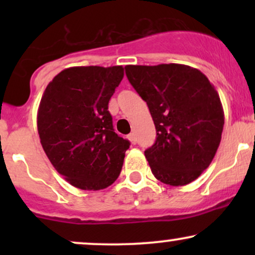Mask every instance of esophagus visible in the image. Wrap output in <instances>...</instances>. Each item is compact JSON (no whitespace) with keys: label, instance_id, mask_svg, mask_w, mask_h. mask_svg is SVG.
Returning <instances> with one entry per match:
<instances>
[{"label":"esophagus","instance_id":"esophagus-1","mask_svg":"<svg viewBox=\"0 0 255 255\" xmlns=\"http://www.w3.org/2000/svg\"><path fill=\"white\" fill-rule=\"evenodd\" d=\"M128 140H129V141L131 142V144H136V136H135V134L134 133H130V134H128Z\"/></svg>","mask_w":255,"mask_h":255}]
</instances>
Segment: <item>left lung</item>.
Segmentation results:
<instances>
[{
	"label": "left lung",
	"mask_w": 255,
	"mask_h": 255,
	"mask_svg": "<svg viewBox=\"0 0 255 255\" xmlns=\"http://www.w3.org/2000/svg\"><path fill=\"white\" fill-rule=\"evenodd\" d=\"M156 127L145 151L152 174L170 186L191 183L211 164L222 139L224 111L215 86L186 64L126 66Z\"/></svg>",
	"instance_id": "left-lung-1"
}]
</instances>
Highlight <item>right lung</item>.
I'll list each match as a JSON object with an SVG mask.
<instances>
[{"mask_svg":"<svg viewBox=\"0 0 255 255\" xmlns=\"http://www.w3.org/2000/svg\"><path fill=\"white\" fill-rule=\"evenodd\" d=\"M122 66L71 67L52 79L37 115L40 144L72 186L99 191L116 181L130 142L114 131L108 104Z\"/></svg>","mask_w":255,"mask_h":255,"instance_id":"add662e5","label":"right lung"}]
</instances>
